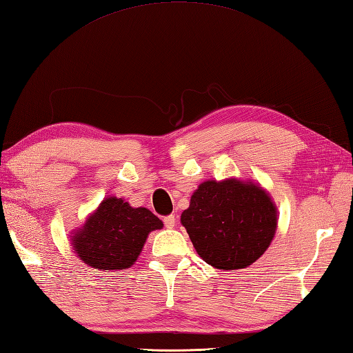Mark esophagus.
<instances>
[{"instance_id": "obj_1", "label": "esophagus", "mask_w": 353, "mask_h": 353, "mask_svg": "<svg viewBox=\"0 0 353 353\" xmlns=\"http://www.w3.org/2000/svg\"><path fill=\"white\" fill-rule=\"evenodd\" d=\"M163 222H164V226H166V228H169V230H172L175 226V222H176V219H175V216L174 214H170V216H166L163 219Z\"/></svg>"}]
</instances>
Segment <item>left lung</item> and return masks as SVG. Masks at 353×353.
<instances>
[{
    "mask_svg": "<svg viewBox=\"0 0 353 353\" xmlns=\"http://www.w3.org/2000/svg\"><path fill=\"white\" fill-rule=\"evenodd\" d=\"M181 225L203 261L219 270H237L268 250L278 210L269 192L250 179H207L193 192Z\"/></svg>",
    "mask_w": 353,
    "mask_h": 353,
    "instance_id": "obj_1",
    "label": "left lung"
}]
</instances>
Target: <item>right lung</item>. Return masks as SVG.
I'll list each match as a JSON object with an SVG mask.
<instances>
[{"label": "right lung", "instance_id": "obj_1", "mask_svg": "<svg viewBox=\"0 0 353 353\" xmlns=\"http://www.w3.org/2000/svg\"><path fill=\"white\" fill-rule=\"evenodd\" d=\"M161 228L163 222L148 208H134L122 198L108 196L70 232V245L90 268L119 272L136 263L150 232Z\"/></svg>", "mask_w": 353, "mask_h": 353}]
</instances>
